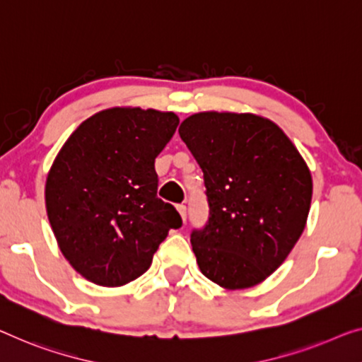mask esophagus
I'll use <instances>...</instances> for the list:
<instances>
[{
	"label": "esophagus",
	"instance_id": "1",
	"mask_svg": "<svg viewBox=\"0 0 362 362\" xmlns=\"http://www.w3.org/2000/svg\"><path fill=\"white\" fill-rule=\"evenodd\" d=\"M177 209H179V213L182 216L183 223H185V221H187V206H185V204H179V206H177Z\"/></svg>",
	"mask_w": 362,
	"mask_h": 362
}]
</instances>
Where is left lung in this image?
Returning <instances> with one entry per match:
<instances>
[{
	"label": "left lung",
	"mask_w": 362,
	"mask_h": 362,
	"mask_svg": "<svg viewBox=\"0 0 362 362\" xmlns=\"http://www.w3.org/2000/svg\"><path fill=\"white\" fill-rule=\"evenodd\" d=\"M182 141L203 170L208 219L190 242L202 273L252 288L286 260L305 228L312 177L289 138L252 113H195Z\"/></svg>",
	"instance_id": "left-lung-1"
}]
</instances>
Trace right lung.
<instances>
[{
    "instance_id": "1",
    "label": "right lung",
    "mask_w": 362,
    "mask_h": 362,
    "mask_svg": "<svg viewBox=\"0 0 362 362\" xmlns=\"http://www.w3.org/2000/svg\"><path fill=\"white\" fill-rule=\"evenodd\" d=\"M172 112L109 109L81 123L47 177L48 221L71 267L100 286L148 272L175 206L158 198L154 160L174 136Z\"/></svg>"
}]
</instances>
